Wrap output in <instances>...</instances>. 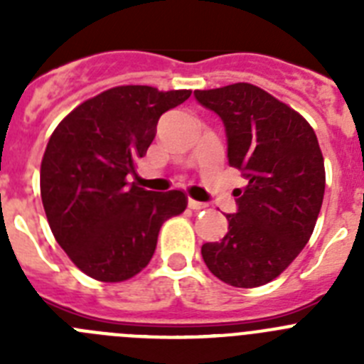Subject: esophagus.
<instances>
[{
    "label": "esophagus",
    "mask_w": 364,
    "mask_h": 364,
    "mask_svg": "<svg viewBox=\"0 0 364 364\" xmlns=\"http://www.w3.org/2000/svg\"><path fill=\"white\" fill-rule=\"evenodd\" d=\"M188 205H189V210H195V211H198V210H204V208H205V204H204V202L193 200V198H189V200H188Z\"/></svg>",
    "instance_id": "1"
}]
</instances>
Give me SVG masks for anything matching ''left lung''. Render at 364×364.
Instances as JSON below:
<instances>
[{"instance_id": "obj_1", "label": "left lung", "mask_w": 364, "mask_h": 364, "mask_svg": "<svg viewBox=\"0 0 364 364\" xmlns=\"http://www.w3.org/2000/svg\"><path fill=\"white\" fill-rule=\"evenodd\" d=\"M220 117L228 162L247 184L235 189L237 213L218 242L202 246L215 277L255 288L279 277L310 240L324 197V160L311 125L252 83L195 91Z\"/></svg>"}]
</instances>
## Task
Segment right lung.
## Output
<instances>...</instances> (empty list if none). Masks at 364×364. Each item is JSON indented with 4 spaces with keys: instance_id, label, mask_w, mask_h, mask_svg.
I'll list each match as a JSON object with an SVG mask.
<instances>
[{
    "instance_id": "obj_1",
    "label": "right lung",
    "mask_w": 364,
    "mask_h": 364,
    "mask_svg": "<svg viewBox=\"0 0 364 364\" xmlns=\"http://www.w3.org/2000/svg\"><path fill=\"white\" fill-rule=\"evenodd\" d=\"M191 91L122 85L69 112L41 160L40 188L54 239L85 275L102 282L134 277L149 264L159 231L188 205L182 191L129 184L159 118Z\"/></svg>"
}]
</instances>
